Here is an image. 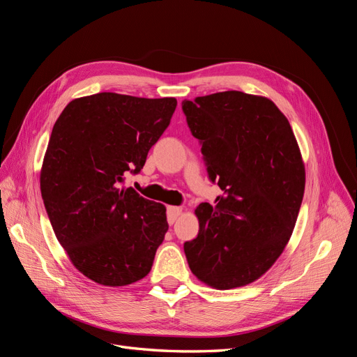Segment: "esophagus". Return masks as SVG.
<instances>
[{"mask_svg":"<svg viewBox=\"0 0 357 357\" xmlns=\"http://www.w3.org/2000/svg\"><path fill=\"white\" fill-rule=\"evenodd\" d=\"M181 213H183V208H180V207H168V210H167L168 223H169V225L174 223V222L180 218Z\"/></svg>","mask_w":357,"mask_h":357,"instance_id":"1","label":"esophagus"}]
</instances>
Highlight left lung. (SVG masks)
<instances>
[{
  "label": "left lung",
  "instance_id": "left-lung-1",
  "mask_svg": "<svg viewBox=\"0 0 357 357\" xmlns=\"http://www.w3.org/2000/svg\"><path fill=\"white\" fill-rule=\"evenodd\" d=\"M202 143L208 177L223 195L195 210L199 232L185 243L190 271L219 290L250 284L271 268L294 232L305 167L286 116L265 96L226 91L183 101Z\"/></svg>",
  "mask_w": 357,
  "mask_h": 357
}]
</instances>
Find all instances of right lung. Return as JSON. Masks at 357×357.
Listing matches in <instances>:
<instances>
[{"label": "right lung", "instance_id": "right-lung-1", "mask_svg": "<svg viewBox=\"0 0 357 357\" xmlns=\"http://www.w3.org/2000/svg\"><path fill=\"white\" fill-rule=\"evenodd\" d=\"M176 105V98L101 92L73 100L53 125L43 202L71 264L95 283L128 286L152 269L167 208L122 185L125 172L144 167Z\"/></svg>", "mask_w": 357, "mask_h": 357}]
</instances>
